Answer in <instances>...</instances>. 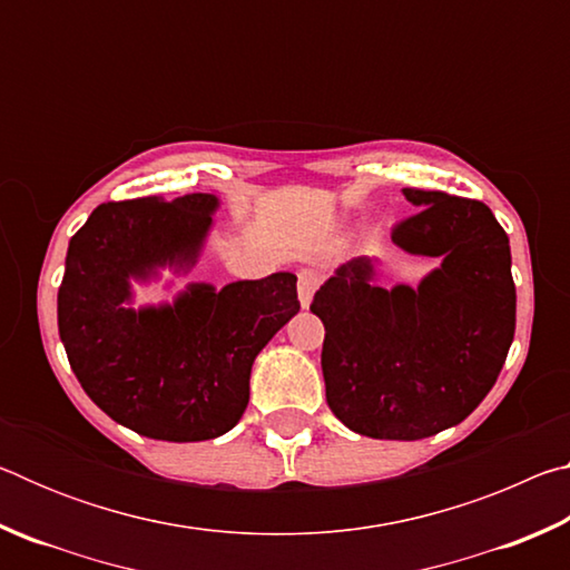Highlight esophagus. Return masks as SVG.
Masks as SVG:
<instances>
[{
    "mask_svg": "<svg viewBox=\"0 0 570 570\" xmlns=\"http://www.w3.org/2000/svg\"><path fill=\"white\" fill-rule=\"evenodd\" d=\"M322 286V274L314 272V268H302L298 272V298H302V306H308L316 288Z\"/></svg>",
    "mask_w": 570,
    "mask_h": 570,
    "instance_id": "34e87169",
    "label": "esophagus"
}]
</instances>
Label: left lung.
I'll use <instances>...</instances> for the list:
<instances>
[{"instance_id": "obj_1", "label": "left lung", "mask_w": 570, "mask_h": 570, "mask_svg": "<svg viewBox=\"0 0 570 570\" xmlns=\"http://www.w3.org/2000/svg\"><path fill=\"white\" fill-rule=\"evenodd\" d=\"M417 214L392 228L410 254L442 256L420 288L372 284L366 258L314 294L326 404L374 440L452 428L493 390L515 332L508 234L482 200L404 188Z\"/></svg>"}]
</instances>
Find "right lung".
Returning a JSON list of instances; mask_svg holds the SVG:
<instances>
[{
  "mask_svg": "<svg viewBox=\"0 0 570 570\" xmlns=\"http://www.w3.org/2000/svg\"><path fill=\"white\" fill-rule=\"evenodd\" d=\"M214 208L210 193L108 200L67 248L57 324L75 377L105 414L153 440L200 442L234 428L256 354L302 306L286 272L220 292L190 286L173 306H122L130 276L196 262Z\"/></svg>",
  "mask_w": 570,
  "mask_h": 570,
  "instance_id": "obj_1",
  "label": "right lung"
}]
</instances>
